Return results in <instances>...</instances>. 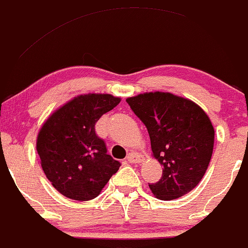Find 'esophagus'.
I'll list each match as a JSON object with an SVG mask.
<instances>
[{"label":"esophagus","instance_id":"obj_1","mask_svg":"<svg viewBox=\"0 0 248 248\" xmlns=\"http://www.w3.org/2000/svg\"><path fill=\"white\" fill-rule=\"evenodd\" d=\"M126 160L130 163H140L142 161V156L140 154H137V153H130L126 156Z\"/></svg>","mask_w":248,"mask_h":248}]
</instances>
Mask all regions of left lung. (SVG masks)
Wrapping results in <instances>:
<instances>
[{
  "instance_id": "obj_1",
  "label": "left lung",
  "mask_w": 248,
  "mask_h": 248,
  "mask_svg": "<svg viewBox=\"0 0 248 248\" xmlns=\"http://www.w3.org/2000/svg\"><path fill=\"white\" fill-rule=\"evenodd\" d=\"M126 103L147 127L154 157L163 166L161 179L149 184L155 197L172 201L192 191L213 155L215 131L208 114L193 101L163 92Z\"/></svg>"
}]
</instances>
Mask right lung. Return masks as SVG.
I'll return each mask as SVG.
<instances>
[{
    "instance_id": "obj_1",
    "label": "right lung",
    "mask_w": 248,
    "mask_h": 248,
    "mask_svg": "<svg viewBox=\"0 0 248 248\" xmlns=\"http://www.w3.org/2000/svg\"><path fill=\"white\" fill-rule=\"evenodd\" d=\"M121 103L111 94L78 95L53 112L37 139L43 170L53 187L75 201L95 198L121 163L96 135L103 114Z\"/></svg>"
}]
</instances>
